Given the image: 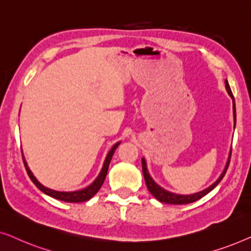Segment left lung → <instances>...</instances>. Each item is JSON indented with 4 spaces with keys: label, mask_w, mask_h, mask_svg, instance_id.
Listing matches in <instances>:
<instances>
[{
    "label": "left lung",
    "mask_w": 251,
    "mask_h": 251,
    "mask_svg": "<svg viewBox=\"0 0 251 251\" xmlns=\"http://www.w3.org/2000/svg\"><path fill=\"white\" fill-rule=\"evenodd\" d=\"M225 87H226V90H227V92H228V95L233 98V115H234V126H235V122H236L235 102H234V97H233V94H232V91H231V88H229V85H228L227 80L225 81ZM231 155H232V150H231V153H229L227 163H226V167H225L224 171H223V174L221 175V177H219L218 179L216 180L215 183L212 184L210 187L205 188V190L199 192V193L191 194V195H180V194L171 193V192L166 191V190H164V188L161 187L160 185H157L155 181L152 179V177L150 176L149 171H147L145 160L142 159L143 174H144V178H145L146 186H147V188H149V191L151 192V194H152L153 197H155L160 202H163V203H169V204H188V203H192V202H195V201L200 200L201 198H203L205 194H208L209 192L214 190V188L217 186L219 183H221V180L223 179V177L225 176L226 171H227V168L229 166V160H231Z\"/></svg>",
    "instance_id": "obj_1"
}]
</instances>
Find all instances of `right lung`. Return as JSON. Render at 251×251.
<instances>
[{
  "label": "right lung",
  "instance_id": "1",
  "mask_svg": "<svg viewBox=\"0 0 251 251\" xmlns=\"http://www.w3.org/2000/svg\"><path fill=\"white\" fill-rule=\"evenodd\" d=\"M119 144L120 143L115 144V145L112 147V150L108 152L107 156H106L105 162H104V166H102V169L100 171V174H99V176L97 177V179H96L94 183L90 185V186L85 187V188H83V190L75 191V192H58V191L51 190V188H48L46 186H43V185L41 184L35 177H34V175L32 174V171L29 170V168H28V166H27L25 157H24V156H23V161H24V164H25L26 171H27V174H28L29 178L32 179L33 183L36 185V187L39 188V190L42 191L43 193L48 194L51 198L57 199V200L65 201V202H84V201L90 200V199L94 197V195L99 191V188L101 187V185H102V183H104V180L106 178V175H107L109 162H111L113 154H114L116 147L119 146Z\"/></svg>",
  "mask_w": 251,
  "mask_h": 251
}]
</instances>
